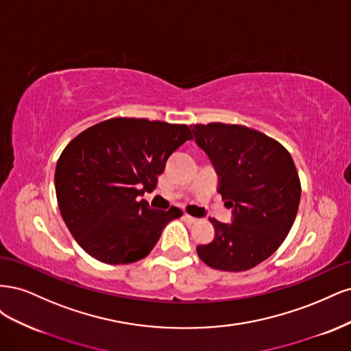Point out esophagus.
Instances as JSON below:
<instances>
[{"instance_id":"34e87169","label":"esophagus","mask_w":351,"mask_h":351,"mask_svg":"<svg viewBox=\"0 0 351 351\" xmlns=\"http://www.w3.org/2000/svg\"><path fill=\"white\" fill-rule=\"evenodd\" d=\"M183 218H184L186 222H189V224H195V222L199 221L197 218H195V217H192V215H187V214H186Z\"/></svg>"}]
</instances>
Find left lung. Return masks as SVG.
Segmentation results:
<instances>
[{
	"label": "left lung",
	"instance_id": "obj_1",
	"mask_svg": "<svg viewBox=\"0 0 351 351\" xmlns=\"http://www.w3.org/2000/svg\"><path fill=\"white\" fill-rule=\"evenodd\" d=\"M193 132L232 208L231 224L209 218L215 237L197 254L214 269L247 271L268 259L294 224L302 195L294 161L280 142L246 125L195 124Z\"/></svg>",
	"mask_w": 351,
	"mask_h": 351
}]
</instances>
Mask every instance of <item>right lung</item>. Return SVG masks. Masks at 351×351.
<instances>
[{
    "label": "right lung",
    "mask_w": 351,
    "mask_h": 351,
    "mask_svg": "<svg viewBox=\"0 0 351 351\" xmlns=\"http://www.w3.org/2000/svg\"><path fill=\"white\" fill-rule=\"evenodd\" d=\"M193 139L186 124L115 117L83 130L56 168L61 217L79 246L99 262L146 258L169 221L183 210H156L141 196L152 192L167 159Z\"/></svg>",
    "instance_id": "add662e5"
}]
</instances>
